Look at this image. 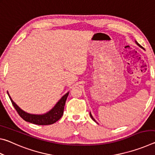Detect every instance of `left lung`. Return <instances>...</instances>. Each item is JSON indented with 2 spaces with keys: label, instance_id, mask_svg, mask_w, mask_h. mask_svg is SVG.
<instances>
[{
  "label": "left lung",
  "instance_id": "1",
  "mask_svg": "<svg viewBox=\"0 0 155 155\" xmlns=\"http://www.w3.org/2000/svg\"><path fill=\"white\" fill-rule=\"evenodd\" d=\"M135 43H136V44H137V45H138L139 46H140V48H143V47H142V46H141L140 45V44H138V43H137V41H135ZM90 117H91V119H92V120H94V122H96V120H94V117H93V116H92V115H91V113H90Z\"/></svg>",
  "mask_w": 155,
  "mask_h": 155
}]
</instances>
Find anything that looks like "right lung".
<instances>
[{"label": "right lung", "mask_w": 155, "mask_h": 155, "mask_svg": "<svg viewBox=\"0 0 155 155\" xmlns=\"http://www.w3.org/2000/svg\"><path fill=\"white\" fill-rule=\"evenodd\" d=\"M7 94L9 97L10 100H11L12 103L14 108L16 110L18 114H19L20 116L22 118L25 120L26 122H28L35 124L38 125H49L52 124L54 122L61 118L62 117L63 114H64V106L65 104V101L68 96L69 92H68L65 94L62 98L57 102V103L54 105V107L52 108L51 111L46 113L44 114L41 115H35V114H31L25 112L21 109L19 107H18L16 104H15L13 100L12 99L11 96L7 91Z\"/></svg>", "instance_id": "obj_1"}]
</instances>
